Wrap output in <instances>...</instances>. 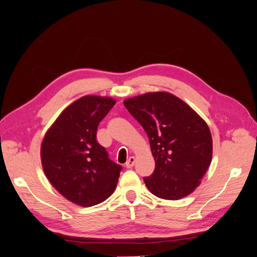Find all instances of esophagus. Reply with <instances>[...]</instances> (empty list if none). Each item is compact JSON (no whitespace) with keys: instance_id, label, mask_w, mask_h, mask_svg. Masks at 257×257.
Returning <instances> with one entry per match:
<instances>
[{"instance_id":"1","label":"esophagus","mask_w":257,"mask_h":257,"mask_svg":"<svg viewBox=\"0 0 257 257\" xmlns=\"http://www.w3.org/2000/svg\"><path fill=\"white\" fill-rule=\"evenodd\" d=\"M134 164H135V158L134 157H130L127 162L125 163L126 168H132V167L134 166Z\"/></svg>"}]
</instances>
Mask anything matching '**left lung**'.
Listing matches in <instances>:
<instances>
[{
    "label": "left lung",
    "mask_w": 257,
    "mask_h": 257,
    "mask_svg": "<svg viewBox=\"0 0 257 257\" xmlns=\"http://www.w3.org/2000/svg\"><path fill=\"white\" fill-rule=\"evenodd\" d=\"M124 106L149 138L155 168L144 178L148 190L163 199L188 196L211 163L212 137L207 123L167 92L128 98Z\"/></svg>",
    "instance_id": "1"
}]
</instances>
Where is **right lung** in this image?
Instances as JSON below:
<instances>
[{"mask_svg":"<svg viewBox=\"0 0 257 257\" xmlns=\"http://www.w3.org/2000/svg\"><path fill=\"white\" fill-rule=\"evenodd\" d=\"M110 97L83 96L62 112L46 133L41 148L44 173L73 203L91 207L113 193L122 166L97 143L98 123L114 106Z\"/></svg>","mask_w":257,"mask_h":257,"instance_id":"obj_1","label":"right lung"}]
</instances>
